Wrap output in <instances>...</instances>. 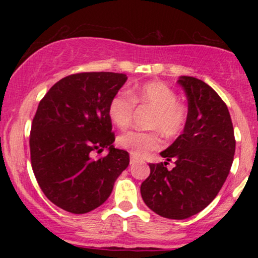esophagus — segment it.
Returning <instances> with one entry per match:
<instances>
[{
	"label": "esophagus",
	"instance_id": "34e87169",
	"mask_svg": "<svg viewBox=\"0 0 258 258\" xmlns=\"http://www.w3.org/2000/svg\"><path fill=\"white\" fill-rule=\"evenodd\" d=\"M136 160H137V158H135V156L131 155V159H130V162H131V164H133V162H135Z\"/></svg>",
	"mask_w": 258,
	"mask_h": 258
}]
</instances>
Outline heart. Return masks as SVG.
I'll list each match as a JSON object with an SVG mask.
<instances>
[{
    "instance_id": "heart-1",
    "label": "heart",
    "mask_w": 258,
    "mask_h": 258,
    "mask_svg": "<svg viewBox=\"0 0 258 258\" xmlns=\"http://www.w3.org/2000/svg\"><path fill=\"white\" fill-rule=\"evenodd\" d=\"M136 105L153 109L149 119L152 131H127L117 137V144L135 156H144L162 146L160 131L168 138L179 136L188 120V109L178 100V96L162 81H148L128 92L120 91L109 100L108 115L119 128L131 125Z\"/></svg>"
}]
</instances>
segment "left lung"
<instances>
[{"mask_svg": "<svg viewBox=\"0 0 258 258\" xmlns=\"http://www.w3.org/2000/svg\"><path fill=\"white\" fill-rule=\"evenodd\" d=\"M178 84L188 98L183 133L160 153L168 162L149 164L141 194L155 214L171 220L197 215L215 199L226 182L235 153V138L226 103L209 85L191 76Z\"/></svg>", "mask_w": 258, "mask_h": 258, "instance_id": "1", "label": "left lung"}]
</instances>
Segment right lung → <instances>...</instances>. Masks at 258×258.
Instances as JSON below:
<instances>
[{
    "mask_svg": "<svg viewBox=\"0 0 258 258\" xmlns=\"http://www.w3.org/2000/svg\"><path fill=\"white\" fill-rule=\"evenodd\" d=\"M127 76L79 73L59 80L44 94L31 123V166L47 199L64 211L87 214L111 194L130 164L126 150L112 146L109 100ZM108 147V156L93 152Z\"/></svg>",
    "mask_w": 258,
    "mask_h": 258,
    "instance_id": "add662e5",
    "label": "right lung"
}]
</instances>
